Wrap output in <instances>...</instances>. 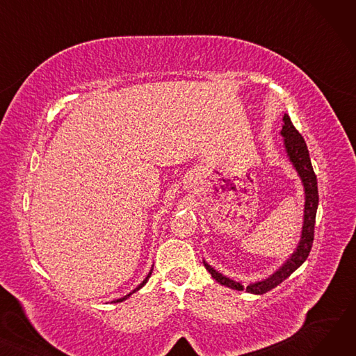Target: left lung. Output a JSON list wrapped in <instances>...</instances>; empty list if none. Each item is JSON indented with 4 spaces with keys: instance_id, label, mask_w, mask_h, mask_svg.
<instances>
[{
    "instance_id": "8db88e82",
    "label": "left lung",
    "mask_w": 356,
    "mask_h": 356,
    "mask_svg": "<svg viewBox=\"0 0 356 356\" xmlns=\"http://www.w3.org/2000/svg\"><path fill=\"white\" fill-rule=\"evenodd\" d=\"M280 134L284 138V148L287 157L296 172L300 177L303 188H305V215H303V227H302V236L300 242L297 244V248L293 251V254L286 259V263L280 267L275 273L268 275L267 278L261 280V282H255L248 284L247 287L242 286L238 282H234L232 278L218 273L212 266H209L207 261L203 259V264L207 270L211 273V275L216 280V282L222 286H227L234 290H245L251 294H264L274 287H277L280 283H283L287 277H290L298 267H300L306 258L309 257V252L312 250L313 238H314V222H316V212L317 204H319V192H317V179L313 172L310 156L307 145L302 137V134L294 128L290 117L284 114L283 117V128L280 131Z\"/></svg>"
}]
</instances>
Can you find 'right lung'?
I'll use <instances>...</instances> for the list:
<instances>
[{
    "label": "right lung",
    "mask_w": 356,
    "mask_h": 356,
    "mask_svg": "<svg viewBox=\"0 0 356 356\" xmlns=\"http://www.w3.org/2000/svg\"><path fill=\"white\" fill-rule=\"evenodd\" d=\"M152 273H153V268H152V270H149V273H148V274H147V277H145V278H144V280H143V282H141V283H140V286H137V287H136V289H134V290H133V291H131V293H128V294H127V296H124V297H121V298H117V300H114V303H121V302H124V300H127V298H128V297H129V296H131V294H134V293H136V291H138V290H140V289H141V287H143V286H145V283H147V282H148V278H149V275H152Z\"/></svg>",
    "instance_id": "right-lung-1"
}]
</instances>
